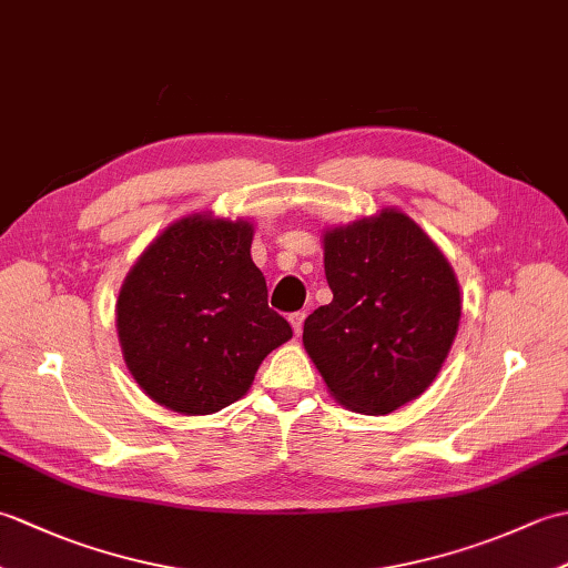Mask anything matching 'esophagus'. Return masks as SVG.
<instances>
[{"label":"esophagus","instance_id":"obj_1","mask_svg":"<svg viewBox=\"0 0 568 568\" xmlns=\"http://www.w3.org/2000/svg\"><path fill=\"white\" fill-rule=\"evenodd\" d=\"M287 320H291V327H293V332H295V336L300 334V332H303V322H305V312H293V315L291 317H287Z\"/></svg>","mask_w":568,"mask_h":568}]
</instances>
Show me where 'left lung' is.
Returning a JSON list of instances; mask_svg holds the SVG:
<instances>
[{
  "label": "left lung",
  "instance_id": "1",
  "mask_svg": "<svg viewBox=\"0 0 568 568\" xmlns=\"http://www.w3.org/2000/svg\"><path fill=\"white\" fill-rule=\"evenodd\" d=\"M332 303L305 320L303 344L346 409L388 415L439 376L462 320L449 261L415 220L383 207L322 232Z\"/></svg>",
  "mask_w": 568,
  "mask_h": 568
}]
</instances>
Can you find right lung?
I'll return each instance as SVG.
<instances>
[{
    "label": "right lung",
    "instance_id": "add662e5",
    "mask_svg": "<svg viewBox=\"0 0 568 568\" xmlns=\"http://www.w3.org/2000/svg\"><path fill=\"white\" fill-rule=\"evenodd\" d=\"M251 241L248 220L195 212L168 224L131 265L116 334L131 378L153 403L180 415L220 413L293 336L268 307Z\"/></svg>",
    "mask_w": 568,
    "mask_h": 568
}]
</instances>
